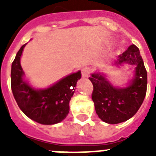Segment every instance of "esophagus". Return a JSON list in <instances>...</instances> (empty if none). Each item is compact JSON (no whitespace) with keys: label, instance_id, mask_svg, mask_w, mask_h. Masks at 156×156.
I'll use <instances>...</instances> for the list:
<instances>
[{"label":"esophagus","instance_id":"34e87169","mask_svg":"<svg viewBox=\"0 0 156 156\" xmlns=\"http://www.w3.org/2000/svg\"><path fill=\"white\" fill-rule=\"evenodd\" d=\"M90 68L85 67V68H83V70H82V75H83V78H87L88 76H89V74H90Z\"/></svg>","mask_w":156,"mask_h":156}]
</instances>
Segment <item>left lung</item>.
I'll use <instances>...</instances> for the list:
<instances>
[{
    "mask_svg": "<svg viewBox=\"0 0 156 156\" xmlns=\"http://www.w3.org/2000/svg\"><path fill=\"white\" fill-rule=\"evenodd\" d=\"M125 64L134 66L133 78L126 87H115L106 74L95 72L89 78L93 84L92 100L95 112L103 121L118 124L135 115L143 104L147 93V73L140 52L134 44L119 55L112 66L120 67Z\"/></svg>",
    "mask_w": 156,
    "mask_h": 156,
    "instance_id": "8db88e82",
    "label": "left lung"
}]
</instances>
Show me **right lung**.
Listing matches in <instances>:
<instances>
[{
    "mask_svg": "<svg viewBox=\"0 0 156 156\" xmlns=\"http://www.w3.org/2000/svg\"><path fill=\"white\" fill-rule=\"evenodd\" d=\"M23 45L11 66V89L18 107L29 118L42 125H54L66 118L81 71L71 73L44 89H36L25 80L20 60Z\"/></svg>",
    "mask_w": 156,
    "mask_h": 156,
    "instance_id": "add662e5",
    "label": "right lung"
}]
</instances>
